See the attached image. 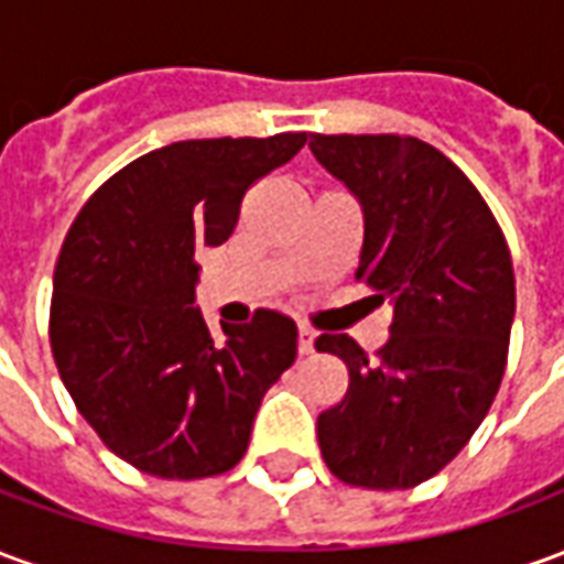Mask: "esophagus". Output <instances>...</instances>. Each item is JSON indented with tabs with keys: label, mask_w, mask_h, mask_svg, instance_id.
I'll use <instances>...</instances> for the list:
<instances>
[{
	"label": "esophagus",
	"mask_w": 564,
	"mask_h": 564,
	"mask_svg": "<svg viewBox=\"0 0 564 564\" xmlns=\"http://www.w3.org/2000/svg\"><path fill=\"white\" fill-rule=\"evenodd\" d=\"M314 354V332L311 329H299V356H311Z\"/></svg>",
	"instance_id": "obj_1"
}]
</instances>
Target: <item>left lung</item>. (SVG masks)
Returning <instances> with one entry per match:
<instances>
[{
	"instance_id": "left-lung-1",
	"label": "left lung",
	"mask_w": 564,
	"mask_h": 564,
	"mask_svg": "<svg viewBox=\"0 0 564 564\" xmlns=\"http://www.w3.org/2000/svg\"><path fill=\"white\" fill-rule=\"evenodd\" d=\"M311 153L359 202L356 278L390 302V341L371 356L347 335L317 350L344 359L350 387L317 416L332 474L366 489H411L484 423L508 362L517 307L505 235L453 162L411 135H311Z\"/></svg>"
}]
</instances>
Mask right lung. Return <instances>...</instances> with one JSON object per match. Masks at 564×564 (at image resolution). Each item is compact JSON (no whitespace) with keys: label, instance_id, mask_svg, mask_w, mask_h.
Segmentation results:
<instances>
[{"label":"right lung","instance_id":"add662e5","mask_svg":"<svg viewBox=\"0 0 564 564\" xmlns=\"http://www.w3.org/2000/svg\"><path fill=\"white\" fill-rule=\"evenodd\" d=\"M271 139L174 141L105 181L54 271L59 378L105 447L153 477L196 480L241 462L271 383L295 362V323L257 311L214 335L196 302V250L220 247L259 177L305 148Z\"/></svg>","mask_w":564,"mask_h":564}]
</instances>
